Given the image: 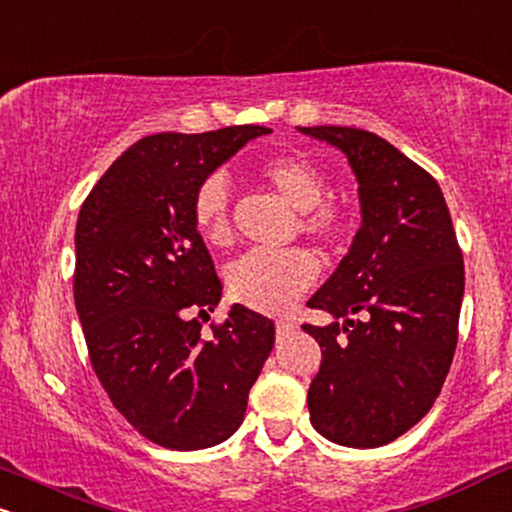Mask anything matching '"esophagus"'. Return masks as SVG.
Here are the masks:
<instances>
[{"instance_id": "34e87169", "label": "esophagus", "mask_w": 512, "mask_h": 512, "mask_svg": "<svg viewBox=\"0 0 512 512\" xmlns=\"http://www.w3.org/2000/svg\"><path fill=\"white\" fill-rule=\"evenodd\" d=\"M295 329H298V324L291 322V319H279V322H276V336H288L293 334Z\"/></svg>"}]
</instances>
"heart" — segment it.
Instances as JSON below:
<instances>
[{
	"label": "heart",
	"instance_id": "obj_1",
	"mask_svg": "<svg viewBox=\"0 0 512 512\" xmlns=\"http://www.w3.org/2000/svg\"><path fill=\"white\" fill-rule=\"evenodd\" d=\"M255 176L300 212V231L319 245H336L348 233L350 214L346 205L322 200L326 183L322 171L300 155H276L257 164ZM193 221L209 245L231 240L229 190L221 176H209L193 197ZM319 274L310 252L252 250L229 269L233 298L262 312H286L312 286Z\"/></svg>",
	"mask_w": 512,
	"mask_h": 512
}]
</instances>
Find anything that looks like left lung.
<instances>
[{
    "label": "left lung",
    "mask_w": 512,
    "mask_h": 512,
    "mask_svg": "<svg viewBox=\"0 0 512 512\" xmlns=\"http://www.w3.org/2000/svg\"><path fill=\"white\" fill-rule=\"evenodd\" d=\"M338 147L360 183L362 226L303 324L322 348L310 422L338 446L377 448L408 432L441 393L458 343L463 252L439 183L379 135L298 128Z\"/></svg>",
    "instance_id": "1"
}]
</instances>
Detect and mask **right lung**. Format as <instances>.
<instances>
[{
    "instance_id": "add662e5",
    "label": "right lung",
    "mask_w": 512,
    "mask_h": 512,
    "mask_svg": "<svg viewBox=\"0 0 512 512\" xmlns=\"http://www.w3.org/2000/svg\"><path fill=\"white\" fill-rule=\"evenodd\" d=\"M264 126L157 133L128 147L85 197L76 224L73 298L92 369L145 439L174 451L226 441L274 348V322L221 300L212 255L193 221L205 178Z\"/></svg>"
}]
</instances>
